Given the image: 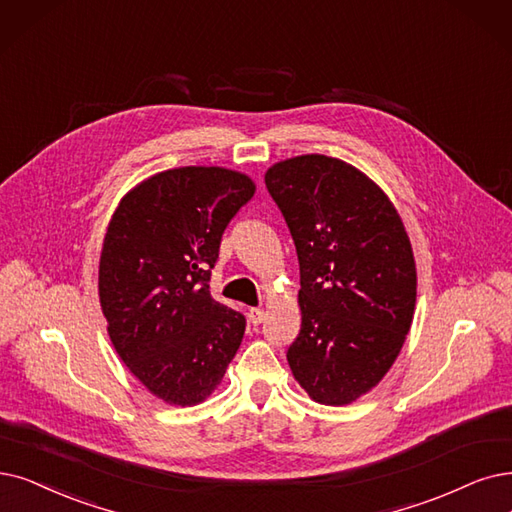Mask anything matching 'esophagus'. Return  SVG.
Segmentation results:
<instances>
[{"label":"esophagus","instance_id":"1","mask_svg":"<svg viewBox=\"0 0 512 512\" xmlns=\"http://www.w3.org/2000/svg\"><path fill=\"white\" fill-rule=\"evenodd\" d=\"M264 309H260V306H252L250 309V313H248V317H250V321L254 323V325H258V323H262V319H264Z\"/></svg>","mask_w":512,"mask_h":512}]
</instances>
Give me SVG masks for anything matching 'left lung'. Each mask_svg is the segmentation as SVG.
<instances>
[{
  "label": "left lung",
  "instance_id": "obj_1",
  "mask_svg": "<svg viewBox=\"0 0 512 512\" xmlns=\"http://www.w3.org/2000/svg\"><path fill=\"white\" fill-rule=\"evenodd\" d=\"M264 182L300 264L302 325L288 349L292 374L317 403H353L391 370L412 327L410 237L391 199L342 159H285Z\"/></svg>",
  "mask_w": 512,
  "mask_h": 512
}]
</instances>
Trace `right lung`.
I'll list each match as a JSON object with an SVG mask.
<instances>
[{"label":"right lung","instance_id":"add662e5","mask_svg":"<svg viewBox=\"0 0 512 512\" xmlns=\"http://www.w3.org/2000/svg\"><path fill=\"white\" fill-rule=\"evenodd\" d=\"M250 176L187 166L124 195L102 241L98 296L117 355L170 405L212 395L235 357L245 317L216 302L220 239L254 197Z\"/></svg>","mask_w":512,"mask_h":512}]
</instances>
